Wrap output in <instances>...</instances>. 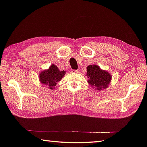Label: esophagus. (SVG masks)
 Segmentation results:
<instances>
[{"label": "esophagus", "instance_id": "34e87169", "mask_svg": "<svg viewBox=\"0 0 147 147\" xmlns=\"http://www.w3.org/2000/svg\"><path fill=\"white\" fill-rule=\"evenodd\" d=\"M72 73H78V72H79V71L78 70H74V69H73V70H72Z\"/></svg>", "mask_w": 147, "mask_h": 147}]
</instances>
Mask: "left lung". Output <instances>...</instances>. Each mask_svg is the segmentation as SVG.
I'll list each match as a JSON object with an SVG mask.
<instances>
[{"instance_id": "1", "label": "left lung", "mask_w": 147, "mask_h": 147, "mask_svg": "<svg viewBox=\"0 0 147 147\" xmlns=\"http://www.w3.org/2000/svg\"><path fill=\"white\" fill-rule=\"evenodd\" d=\"M88 82L90 85L97 90H101L107 88L111 80V76L107 72L102 71L96 65H88L87 67Z\"/></svg>"}]
</instances>
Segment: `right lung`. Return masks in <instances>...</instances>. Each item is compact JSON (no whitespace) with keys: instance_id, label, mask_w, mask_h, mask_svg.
<instances>
[{"instance_id":"obj_1","label":"right lung","mask_w":147,"mask_h":147,"mask_svg":"<svg viewBox=\"0 0 147 147\" xmlns=\"http://www.w3.org/2000/svg\"><path fill=\"white\" fill-rule=\"evenodd\" d=\"M64 74V71H60L56 65L52 64L48 70L43 71L40 74V82L52 90L55 88L57 83L62 79Z\"/></svg>"}]
</instances>
